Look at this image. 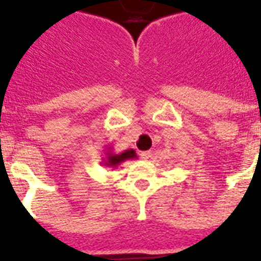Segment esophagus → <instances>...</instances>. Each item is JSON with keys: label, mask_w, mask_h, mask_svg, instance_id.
I'll return each mask as SVG.
<instances>
[{"label": "esophagus", "mask_w": 261, "mask_h": 261, "mask_svg": "<svg viewBox=\"0 0 261 261\" xmlns=\"http://www.w3.org/2000/svg\"><path fill=\"white\" fill-rule=\"evenodd\" d=\"M139 155H141V158L143 161H147L150 158V156H151V151H142L141 154H139Z\"/></svg>", "instance_id": "esophagus-1"}]
</instances>
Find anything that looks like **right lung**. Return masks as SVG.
I'll list each match as a JSON object with an SVG mask.
<instances>
[{"label": "right lung", "instance_id": "obj_1", "mask_svg": "<svg viewBox=\"0 0 261 261\" xmlns=\"http://www.w3.org/2000/svg\"><path fill=\"white\" fill-rule=\"evenodd\" d=\"M133 158H137V154H135V151L133 149L126 150V151L120 152V154L107 152V160H105V165L109 167H116L126 160H133Z\"/></svg>", "mask_w": 261, "mask_h": 261}]
</instances>
